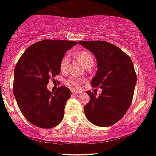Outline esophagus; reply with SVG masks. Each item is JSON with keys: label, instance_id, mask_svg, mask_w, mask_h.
<instances>
[{"label": "esophagus", "instance_id": "1", "mask_svg": "<svg viewBox=\"0 0 156 156\" xmlns=\"http://www.w3.org/2000/svg\"><path fill=\"white\" fill-rule=\"evenodd\" d=\"M72 93L74 94V95H79V94L81 93V92L79 91V90H72Z\"/></svg>", "mask_w": 156, "mask_h": 156}]
</instances>
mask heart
<instances>
[{"label":"heart","mask_w":156,"mask_h":156,"mask_svg":"<svg viewBox=\"0 0 156 156\" xmlns=\"http://www.w3.org/2000/svg\"><path fill=\"white\" fill-rule=\"evenodd\" d=\"M76 58L78 61L81 63V64L84 67L87 65L89 64L90 63L94 62V59L93 55H92L89 52L87 51H82L78 52L76 54ZM69 63V55H66L64 57L61 59L60 63V69L61 72H66L68 69ZM82 82V80L81 79L77 77H71L69 78L66 81L67 85H69L71 87H80Z\"/></svg>","instance_id":"obj_1"}]
</instances>
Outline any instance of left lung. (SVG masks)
Masks as SVG:
<instances>
[{
  "mask_svg": "<svg viewBox=\"0 0 156 156\" xmlns=\"http://www.w3.org/2000/svg\"><path fill=\"white\" fill-rule=\"evenodd\" d=\"M95 55L98 70L93 87L102 89L96 96L88 90L90 101L84 107L87 119L98 126H108L119 122L129 108L133 98L137 75L128 55L105 41H79Z\"/></svg>",
  "mask_w": 156,
  "mask_h": 156,
  "instance_id": "8db88e82",
  "label": "left lung"
}]
</instances>
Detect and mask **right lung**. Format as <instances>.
I'll return each mask as SVG.
<instances>
[{
    "label": "right lung",
    "mask_w": 156,
    "mask_h": 156,
    "mask_svg": "<svg viewBox=\"0 0 156 156\" xmlns=\"http://www.w3.org/2000/svg\"><path fill=\"white\" fill-rule=\"evenodd\" d=\"M76 44L68 40H41L30 45L15 66L13 95L23 116L37 127H54L62 121L70 90L61 86L51 93L47 85L50 79L60 74L65 53Z\"/></svg>",
    "instance_id": "add662e5"
}]
</instances>
